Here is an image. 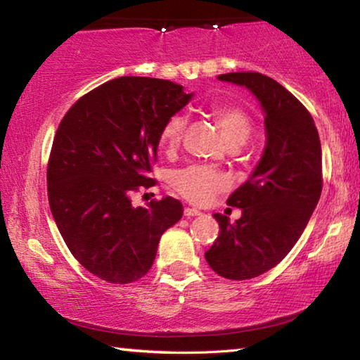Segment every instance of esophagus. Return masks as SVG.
<instances>
[{
  "label": "esophagus",
  "instance_id": "34e87169",
  "mask_svg": "<svg viewBox=\"0 0 360 360\" xmlns=\"http://www.w3.org/2000/svg\"><path fill=\"white\" fill-rule=\"evenodd\" d=\"M200 214H202V212H200L198 210H195V208H186L184 210L186 217H193V216H200Z\"/></svg>",
  "mask_w": 360,
  "mask_h": 360
}]
</instances>
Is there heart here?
Listing matches in <instances>:
<instances>
[{
  "label": "heart",
  "instance_id": "heart-1",
  "mask_svg": "<svg viewBox=\"0 0 360 360\" xmlns=\"http://www.w3.org/2000/svg\"><path fill=\"white\" fill-rule=\"evenodd\" d=\"M212 119L221 130L230 148H241L251 136L252 120L245 109L231 105H217L211 108ZM187 120L182 114H174L163 124L160 130V144L165 149H174L181 143ZM172 186L181 197L193 205H205L216 195L225 192L230 181L224 173L208 167H187L172 174Z\"/></svg>",
  "mask_w": 360,
  "mask_h": 360
}]
</instances>
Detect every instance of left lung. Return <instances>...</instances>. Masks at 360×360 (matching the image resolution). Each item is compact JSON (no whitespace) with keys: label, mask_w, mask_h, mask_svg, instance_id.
<instances>
[{"label":"left lung","mask_w":360,"mask_h":360,"mask_svg":"<svg viewBox=\"0 0 360 360\" xmlns=\"http://www.w3.org/2000/svg\"><path fill=\"white\" fill-rule=\"evenodd\" d=\"M217 79L246 87L265 112L264 154L227 200L241 217L230 224L216 212L221 230L205 252L217 275L243 281L276 266L300 238L321 197L322 152L311 114L275 79L251 71Z\"/></svg>","instance_id":"obj_1"}]
</instances>
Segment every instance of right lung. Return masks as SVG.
Returning a JSON list of instances; mask_svg holds the SVG:
<instances>
[{
	"label": "right lung",
	"mask_w": 360,
	"mask_h": 360,
	"mask_svg": "<svg viewBox=\"0 0 360 360\" xmlns=\"http://www.w3.org/2000/svg\"><path fill=\"white\" fill-rule=\"evenodd\" d=\"M193 94L165 79L124 76L79 98L65 114L47 165V197L66 246L85 270L112 284L150 270L163 231L182 217L179 200L143 206L160 130Z\"/></svg>",
	"instance_id": "obj_1"
}]
</instances>
